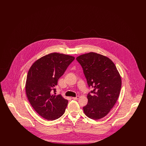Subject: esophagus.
I'll return each instance as SVG.
<instances>
[{"label": "esophagus", "instance_id": "obj_1", "mask_svg": "<svg viewBox=\"0 0 146 146\" xmlns=\"http://www.w3.org/2000/svg\"><path fill=\"white\" fill-rule=\"evenodd\" d=\"M79 96H77L76 97H72V99L75 100H76L79 99Z\"/></svg>", "mask_w": 146, "mask_h": 146}]
</instances>
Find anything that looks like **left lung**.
I'll use <instances>...</instances> for the list:
<instances>
[{
	"mask_svg": "<svg viewBox=\"0 0 146 146\" xmlns=\"http://www.w3.org/2000/svg\"><path fill=\"white\" fill-rule=\"evenodd\" d=\"M89 87L94 88L88 94V103L83 107L90 119L104 118L115 104L121 86V79L114 63L108 57L95 52L77 57Z\"/></svg>",
	"mask_w": 146,
	"mask_h": 146,
	"instance_id": "8db88e82",
	"label": "left lung"
}]
</instances>
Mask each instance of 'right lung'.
<instances>
[{
  "mask_svg": "<svg viewBox=\"0 0 146 146\" xmlns=\"http://www.w3.org/2000/svg\"><path fill=\"white\" fill-rule=\"evenodd\" d=\"M74 58L72 56L51 53L36 60L29 70L26 95L30 104L42 118L54 120L64 114L68 101L60 94L55 95V87Z\"/></svg>",
  "mask_w": 146,
  "mask_h": 146,
  "instance_id": "obj_1",
  "label": "right lung"
}]
</instances>
